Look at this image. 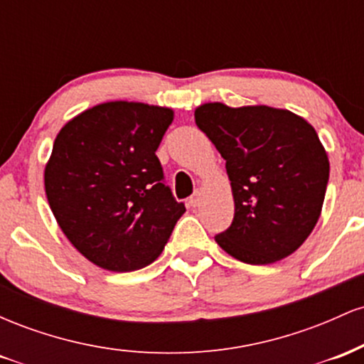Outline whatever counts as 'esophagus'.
Segmentation results:
<instances>
[{"label": "esophagus", "instance_id": "esophagus-1", "mask_svg": "<svg viewBox=\"0 0 364 364\" xmlns=\"http://www.w3.org/2000/svg\"><path fill=\"white\" fill-rule=\"evenodd\" d=\"M200 198H202V191L195 190L193 195L190 196V200H188V202H190L191 207H196V205H198V203H200Z\"/></svg>", "mask_w": 364, "mask_h": 364}]
</instances>
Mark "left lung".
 Here are the masks:
<instances>
[{
    "label": "left lung",
    "instance_id": "1",
    "mask_svg": "<svg viewBox=\"0 0 364 364\" xmlns=\"http://www.w3.org/2000/svg\"><path fill=\"white\" fill-rule=\"evenodd\" d=\"M195 123L225 161L235 219L217 245L250 265L289 257L318 223L328 157L301 116L269 106L207 102Z\"/></svg>",
    "mask_w": 364,
    "mask_h": 364
}]
</instances>
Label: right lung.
<instances>
[{
    "instance_id": "add662e5",
    "label": "right lung",
    "mask_w": 364,
    "mask_h": 364,
    "mask_svg": "<svg viewBox=\"0 0 364 364\" xmlns=\"http://www.w3.org/2000/svg\"><path fill=\"white\" fill-rule=\"evenodd\" d=\"M169 107L114 101L80 112L58 133L44 186L61 231L111 272L144 269L186 212L156 156Z\"/></svg>"
}]
</instances>
